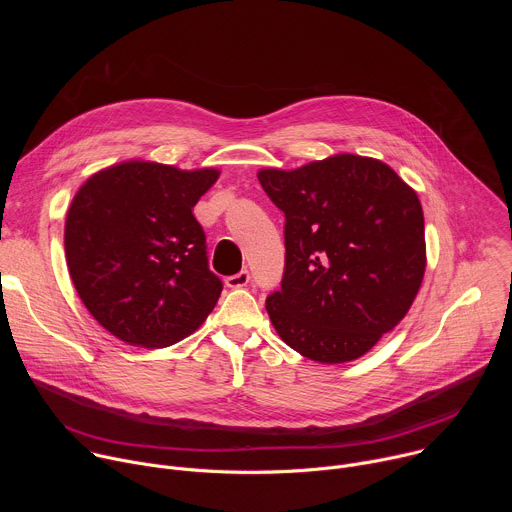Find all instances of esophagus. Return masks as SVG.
Instances as JSON below:
<instances>
[{"label":"esophagus","mask_w":512,"mask_h":512,"mask_svg":"<svg viewBox=\"0 0 512 512\" xmlns=\"http://www.w3.org/2000/svg\"><path fill=\"white\" fill-rule=\"evenodd\" d=\"M249 279H251V275H249V271L247 269H243V271H239V273H235V275H229L227 279H225V283H227V287H245L247 283H249Z\"/></svg>","instance_id":"1"}]
</instances>
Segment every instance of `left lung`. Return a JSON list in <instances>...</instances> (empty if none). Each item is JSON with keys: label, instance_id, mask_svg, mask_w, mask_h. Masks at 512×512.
<instances>
[{"label": "left lung", "instance_id": "8db88e82", "mask_svg": "<svg viewBox=\"0 0 512 512\" xmlns=\"http://www.w3.org/2000/svg\"><path fill=\"white\" fill-rule=\"evenodd\" d=\"M257 178L285 214L281 289L265 300L273 328L310 360L369 352L405 318L425 273L415 190L387 164L352 154Z\"/></svg>", "mask_w": 512, "mask_h": 512}]
</instances>
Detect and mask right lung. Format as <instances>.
Instances as JSON below:
<instances>
[{
	"label": "right lung",
	"instance_id": "right-lung-1",
	"mask_svg": "<svg viewBox=\"0 0 512 512\" xmlns=\"http://www.w3.org/2000/svg\"><path fill=\"white\" fill-rule=\"evenodd\" d=\"M218 170L123 162L91 176L72 198L66 265L91 316L113 336L164 348L212 312L223 281L208 269L192 208Z\"/></svg>",
	"mask_w": 512,
	"mask_h": 512
}]
</instances>
